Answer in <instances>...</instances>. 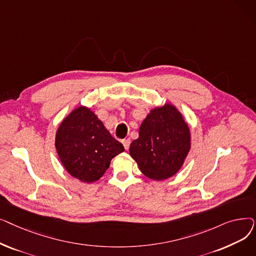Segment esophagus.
Masks as SVG:
<instances>
[{"instance_id":"obj_1","label":"esophagus","mask_w":256,"mask_h":256,"mask_svg":"<svg viewBox=\"0 0 256 256\" xmlns=\"http://www.w3.org/2000/svg\"><path fill=\"white\" fill-rule=\"evenodd\" d=\"M122 144H124L126 150H128L130 144V139H124V140H122Z\"/></svg>"}]
</instances>
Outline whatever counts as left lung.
Wrapping results in <instances>:
<instances>
[{
  "mask_svg": "<svg viewBox=\"0 0 256 256\" xmlns=\"http://www.w3.org/2000/svg\"><path fill=\"white\" fill-rule=\"evenodd\" d=\"M191 135L180 113L171 104L156 108L130 143V154L141 172L154 180H167L184 164L190 150Z\"/></svg>",
  "mask_w": 256,
  "mask_h": 256,
  "instance_id": "left-lung-1",
  "label": "left lung"
}]
</instances>
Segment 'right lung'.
<instances>
[{"instance_id": "obj_1", "label": "right lung", "mask_w": 256, "mask_h": 256, "mask_svg": "<svg viewBox=\"0 0 256 256\" xmlns=\"http://www.w3.org/2000/svg\"><path fill=\"white\" fill-rule=\"evenodd\" d=\"M56 148L65 169L84 182L100 180L111 160L124 150L85 106L76 108L62 121L56 134Z\"/></svg>"}]
</instances>
